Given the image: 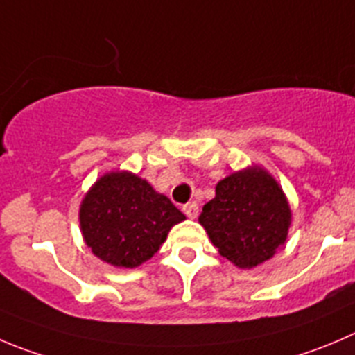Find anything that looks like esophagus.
Segmentation results:
<instances>
[{
  "label": "esophagus",
  "instance_id": "1",
  "mask_svg": "<svg viewBox=\"0 0 355 355\" xmlns=\"http://www.w3.org/2000/svg\"><path fill=\"white\" fill-rule=\"evenodd\" d=\"M183 212L190 219H195L198 216V205L195 202H188V204L183 205Z\"/></svg>",
  "mask_w": 355,
  "mask_h": 355
}]
</instances>
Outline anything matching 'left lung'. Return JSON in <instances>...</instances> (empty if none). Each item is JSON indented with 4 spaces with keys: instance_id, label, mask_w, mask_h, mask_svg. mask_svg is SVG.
Returning a JSON list of instances; mask_svg holds the SVG:
<instances>
[{
    "instance_id": "obj_1",
    "label": "left lung",
    "mask_w": 355,
    "mask_h": 355,
    "mask_svg": "<svg viewBox=\"0 0 355 355\" xmlns=\"http://www.w3.org/2000/svg\"><path fill=\"white\" fill-rule=\"evenodd\" d=\"M198 221L223 258L249 270L284 245L291 209L273 175L252 165L216 184V197L204 205Z\"/></svg>"
}]
</instances>
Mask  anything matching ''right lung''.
<instances>
[{
	"label": "right lung",
	"mask_w": 355,
	"mask_h": 355,
	"mask_svg": "<svg viewBox=\"0 0 355 355\" xmlns=\"http://www.w3.org/2000/svg\"><path fill=\"white\" fill-rule=\"evenodd\" d=\"M184 214L150 183L127 171L101 175L80 205L85 244L103 261L136 268L164 244Z\"/></svg>",
	"instance_id": "obj_1"
}]
</instances>
